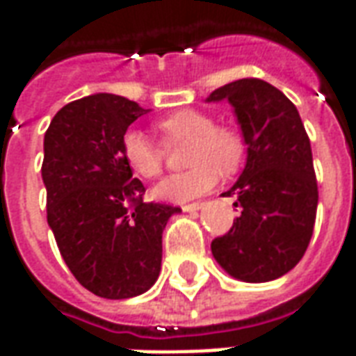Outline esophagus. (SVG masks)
<instances>
[{
    "label": "esophagus",
    "instance_id": "1",
    "mask_svg": "<svg viewBox=\"0 0 356 356\" xmlns=\"http://www.w3.org/2000/svg\"><path fill=\"white\" fill-rule=\"evenodd\" d=\"M204 208V202H193V204H185L183 211H196V209Z\"/></svg>",
    "mask_w": 356,
    "mask_h": 356
}]
</instances>
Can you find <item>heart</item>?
I'll list each match as a JSON object with an SVG mask.
<instances>
[{"instance_id": "b5f03b06", "label": "heart", "mask_w": 356, "mask_h": 356, "mask_svg": "<svg viewBox=\"0 0 356 356\" xmlns=\"http://www.w3.org/2000/svg\"><path fill=\"white\" fill-rule=\"evenodd\" d=\"M165 145L188 143L183 173H175L154 186L158 200L186 202L202 196L219 183L221 171L231 175L244 160V139L232 125L213 124V118L196 108H183L156 122ZM122 156L129 170L143 179H156L163 171L165 150L145 133L125 131Z\"/></svg>"}]
</instances>
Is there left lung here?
<instances>
[{
	"mask_svg": "<svg viewBox=\"0 0 356 356\" xmlns=\"http://www.w3.org/2000/svg\"><path fill=\"white\" fill-rule=\"evenodd\" d=\"M231 102L248 147L246 168L223 196L240 216L211 242L216 261L244 282H268L296 267L311 242L318 186L311 140L296 104L257 78L216 89L206 101Z\"/></svg>",
	"mask_w": 356,
	"mask_h": 356,
	"instance_id": "obj_1",
	"label": "left lung"
}]
</instances>
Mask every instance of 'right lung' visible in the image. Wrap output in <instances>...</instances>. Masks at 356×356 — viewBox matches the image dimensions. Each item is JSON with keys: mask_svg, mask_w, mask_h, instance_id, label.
<instances>
[{"mask_svg": "<svg viewBox=\"0 0 356 356\" xmlns=\"http://www.w3.org/2000/svg\"><path fill=\"white\" fill-rule=\"evenodd\" d=\"M147 112L120 95H89L58 110L43 139L47 223L70 273L99 298L152 288L162 232L181 211L143 202L145 186L122 156V137Z\"/></svg>", "mask_w": 356, "mask_h": 356, "instance_id": "right-lung-1", "label": "right lung"}]
</instances>
